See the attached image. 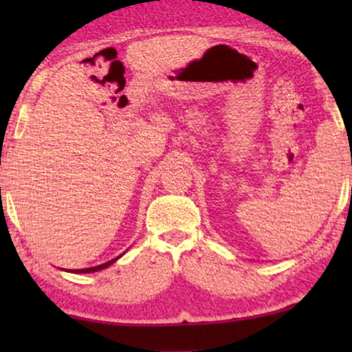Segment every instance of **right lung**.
I'll list each match as a JSON object with an SVG mask.
<instances>
[{"label": "right lung", "instance_id": "obj_1", "mask_svg": "<svg viewBox=\"0 0 352 352\" xmlns=\"http://www.w3.org/2000/svg\"><path fill=\"white\" fill-rule=\"evenodd\" d=\"M119 258H121V256H118V258H115V259H111V261H109V262H105V264H100V265H96V267H90V269H80V270H73V273H91V272H98V270H102V269H107V267L109 265H111L113 262L115 261H118Z\"/></svg>", "mask_w": 352, "mask_h": 352}]
</instances>
